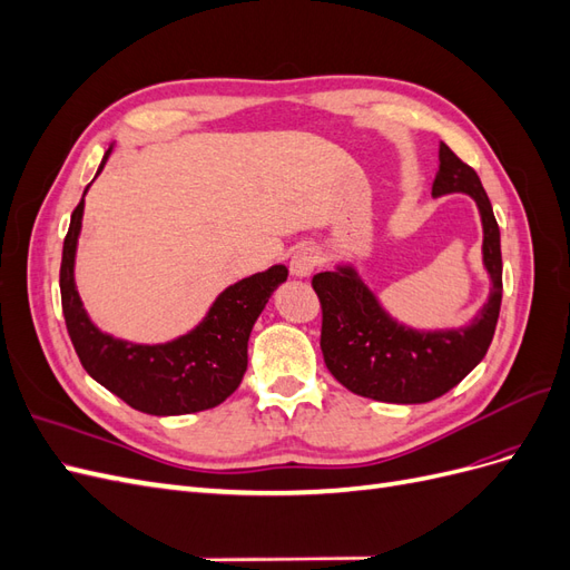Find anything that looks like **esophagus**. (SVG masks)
Segmentation results:
<instances>
[{
  "label": "esophagus",
  "mask_w": 570,
  "mask_h": 570,
  "mask_svg": "<svg viewBox=\"0 0 570 570\" xmlns=\"http://www.w3.org/2000/svg\"><path fill=\"white\" fill-rule=\"evenodd\" d=\"M321 264V252L314 245H302L292 254V262H289V271L292 275H297V278H306V275H312L314 268Z\"/></svg>",
  "instance_id": "1"
}]
</instances>
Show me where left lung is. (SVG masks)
<instances>
[{
  "instance_id": "1",
  "label": "left lung",
  "mask_w": 570,
  "mask_h": 570,
  "mask_svg": "<svg viewBox=\"0 0 570 570\" xmlns=\"http://www.w3.org/2000/svg\"><path fill=\"white\" fill-rule=\"evenodd\" d=\"M471 195L482 218V262L490 273V297L471 325L456 331H413L396 323L352 266L314 275L321 302V352L327 371L350 392L390 404L433 402L469 375L494 335L502 306V245L488 193L475 170L440 142L433 197Z\"/></svg>"
}]
</instances>
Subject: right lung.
<instances>
[{
    "label": "right lung",
    "instance_id": "obj_1",
    "mask_svg": "<svg viewBox=\"0 0 570 570\" xmlns=\"http://www.w3.org/2000/svg\"><path fill=\"white\" fill-rule=\"evenodd\" d=\"M109 154L111 147L97 174H101ZM82 209L85 199L71 216L59 271L63 318L82 368L128 406L151 416H183L226 402L247 371L252 327L273 289L287 281V268L271 266L223 289L195 331L174 342L132 344L116 340L92 325L76 289L73 264Z\"/></svg>",
    "mask_w": 570,
    "mask_h": 570
}]
</instances>
